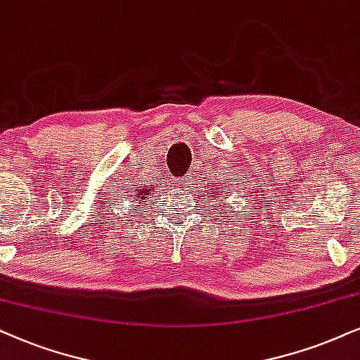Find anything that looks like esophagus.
Listing matches in <instances>:
<instances>
[{
	"instance_id": "34e87169",
	"label": "esophagus",
	"mask_w": 360,
	"mask_h": 360,
	"mask_svg": "<svg viewBox=\"0 0 360 360\" xmlns=\"http://www.w3.org/2000/svg\"><path fill=\"white\" fill-rule=\"evenodd\" d=\"M176 184H177V186H184L186 183H184V179H179V181L176 179Z\"/></svg>"
}]
</instances>
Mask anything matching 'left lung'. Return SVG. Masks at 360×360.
<instances>
[{"label": "left lung", "instance_id": "1", "mask_svg": "<svg viewBox=\"0 0 360 360\" xmlns=\"http://www.w3.org/2000/svg\"><path fill=\"white\" fill-rule=\"evenodd\" d=\"M204 193L207 194L205 195V199H209V202L217 204V205L222 204V200L227 199L229 195L232 194L230 193V184L225 179H222V181L209 179L207 184H205V188H204Z\"/></svg>", "mask_w": 360, "mask_h": 360}]
</instances>
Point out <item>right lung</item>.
Segmentation results:
<instances>
[{"label":"right lung","instance_id":"1","mask_svg":"<svg viewBox=\"0 0 360 360\" xmlns=\"http://www.w3.org/2000/svg\"><path fill=\"white\" fill-rule=\"evenodd\" d=\"M153 194H155V188H153V184L135 183V184H130V195H128V199H131V202L141 205L143 202L153 200Z\"/></svg>","mask_w":360,"mask_h":360}]
</instances>
